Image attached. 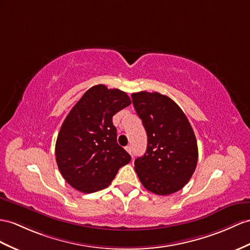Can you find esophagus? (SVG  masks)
Masks as SVG:
<instances>
[{"mask_svg": "<svg viewBox=\"0 0 250 250\" xmlns=\"http://www.w3.org/2000/svg\"><path fill=\"white\" fill-rule=\"evenodd\" d=\"M125 149H126V151H127V153H129L130 155L132 154V149H131V146H130V145H128V146H126V147H125Z\"/></svg>", "mask_w": 250, "mask_h": 250, "instance_id": "esophagus-1", "label": "esophagus"}]
</instances>
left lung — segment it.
Returning a JSON list of instances; mask_svg holds the SVG:
<instances>
[{
    "label": "left lung",
    "instance_id": "8db88e82",
    "mask_svg": "<svg viewBox=\"0 0 250 250\" xmlns=\"http://www.w3.org/2000/svg\"><path fill=\"white\" fill-rule=\"evenodd\" d=\"M132 104L147 133V148L135 160V169L146 190L168 195L181 190L195 171L198 148L186 114L168 96L141 91Z\"/></svg>",
    "mask_w": 250,
    "mask_h": 250
}]
</instances>
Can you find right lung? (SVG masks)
Here are the masks:
<instances>
[{"label":"right lung","instance_id":"right-lung-1","mask_svg":"<svg viewBox=\"0 0 250 250\" xmlns=\"http://www.w3.org/2000/svg\"><path fill=\"white\" fill-rule=\"evenodd\" d=\"M119 89L96 84L71 109L58 133L55 156L60 173L79 192L93 193L111 184L130 155L117 142L112 117L130 105Z\"/></svg>","mask_w":250,"mask_h":250}]
</instances>
